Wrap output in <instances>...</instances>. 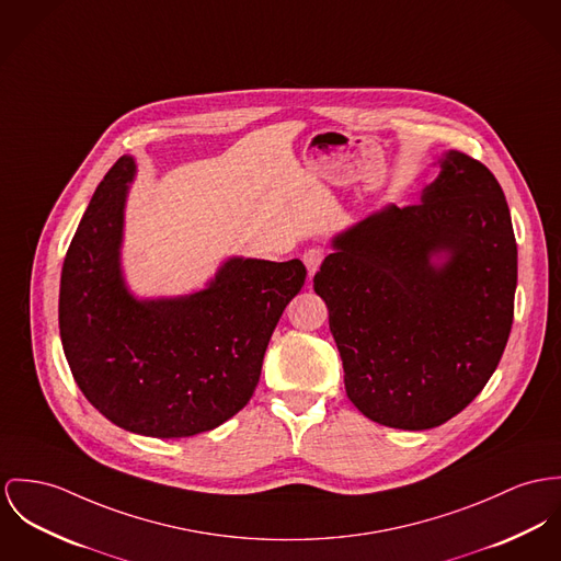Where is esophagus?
Returning <instances> with one entry per match:
<instances>
[{
    "instance_id": "esophagus-1",
    "label": "esophagus",
    "mask_w": 561,
    "mask_h": 561,
    "mask_svg": "<svg viewBox=\"0 0 561 561\" xmlns=\"http://www.w3.org/2000/svg\"><path fill=\"white\" fill-rule=\"evenodd\" d=\"M324 256H327L324 248H309V250H305V252H302V262H305V266H307L309 277H313V275H316V271L320 268V264H322Z\"/></svg>"
}]
</instances>
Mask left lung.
Instances as JSON below:
<instances>
[{"label": "left lung", "mask_w": 561, "mask_h": 561, "mask_svg": "<svg viewBox=\"0 0 561 561\" xmlns=\"http://www.w3.org/2000/svg\"><path fill=\"white\" fill-rule=\"evenodd\" d=\"M331 245L313 290L350 401L392 430L450 421L493 376L515 316L517 241L497 179L446 151L421 203L388 205Z\"/></svg>", "instance_id": "left-lung-1"}]
</instances>
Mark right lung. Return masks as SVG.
<instances>
[{"mask_svg": "<svg viewBox=\"0 0 561 561\" xmlns=\"http://www.w3.org/2000/svg\"><path fill=\"white\" fill-rule=\"evenodd\" d=\"M134 176V158L122 156L68 248L64 352L87 401L117 427L149 437L211 432L252 399L268 340L307 271L297 259L232 256L198 293L136 299L122 268Z\"/></svg>", "mask_w": 561, "mask_h": 561, "instance_id": "right-lung-1", "label": "right lung"}]
</instances>
